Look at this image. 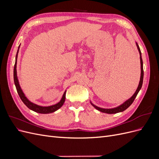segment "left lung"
Wrapping results in <instances>:
<instances>
[{
	"label": "left lung",
	"instance_id": "left-lung-1",
	"mask_svg": "<svg viewBox=\"0 0 159 159\" xmlns=\"http://www.w3.org/2000/svg\"><path fill=\"white\" fill-rule=\"evenodd\" d=\"M136 43V46L137 47V49L138 51L139 52V55H140V61H141V78H140V81H139V85L138 87L135 91V92L134 93V94L131 96V98L129 99H128L127 100H126L125 102H123L122 104H121L119 106L116 107H114V108H110V109H105V108H102V107H99L97 105H94L92 102L90 101V103L92 105L93 107H94L96 109H98V111L101 112H103V113H108V114H114V113H120V112H122L123 111H125V109H127L130 105H131L133 102H134V99L137 97V95L139 93V91H140V89L142 88V85H143V76H144V72H143V60H142V56H141V52L140 50V48H139V45L137 42Z\"/></svg>",
	"mask_w": 159,
	"mask_h": 159
}]
</instances>
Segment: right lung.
<instances>
[{"instance_id": "add662e5", "label": "right lung", "mask_w": 159, "mask_h": 159, "mask_svg": "<svg viewBox=\"0 0 159 159\" xmlns=\"http://www.w3.org/2000/svg\"><path fill=\"white\" fill-rule=\"evenodd\" d=\"M20 44L19 45L18 50H17L16 58H15V64H14V84H15L18 95L20 96L22 102L26 105V106L28 108L32 110L33 111H35L38 113H42V114H48V113H51L56 111H57V109H59L62 105H64L65 102L66 90L64 91L63 95H62V97L58 103H57L54 105H50V106H41V105H38L36 103H34L33 102H30V101L26 98L25 93L23 92V91L20 85V84H19V81L18 78V75H17V70H16L17 57H18V51H19V48H20Z\"/></svg>"}]
</instances>
